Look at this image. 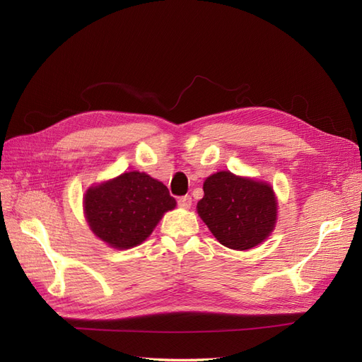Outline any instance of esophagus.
Here are the masks:
<instances>
[{
	"instance_id": "1",
	"label": "esophagus",
	"mask_w": 362,
	"mask_h": 362,
	"mask_svg": "<svg viewBox=\"0 0 362 362\" xmlns=\"http://www.w3.org/2000/svg\"><path fill=\"white\" fill-rule=\"evenodd\" d=\"M178 205L181 208H190L192 206V196H189V194L181 196V198H178Z\"/></svg>"
}]
</instances>
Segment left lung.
Wrapping results in <instances>:
<instances>
[{
    "label": "left lung",
    "instance_id": "left-lung-1",
    "mask_svg": "<svg viewBox=\"0 0 362 362\" xmlns=\"http://www.w3.org/2000/svg\"><path fill=\"white\" fill-rule=\"evenodd\" d=\"M198 213L223 246L246 250L264 242L272 233L276 199L266 182L217 172L204 182Z\"/></svg>",
    "mask_w": 362,
    "mask_h": 362
}]
</instances>
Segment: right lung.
I'll return each mask as SVG.
<instances>
[{
	"label": "right lung",
	"instance_id": "obj_1",
	"mask_svg": "<svg viewBox=\"0 0 362 362\" xmlns=\"http://www.w3.org/2000/svg\"><path fill=\"white\" fill-rule=\"evenodd\" d=\"M177 202L166 185L144 172H127L84 194V211L96 237L116 249L146 240Z\"/></svg>",
	"mask_w": 362,
	"mask_h": 362
}]
</instances>
